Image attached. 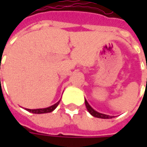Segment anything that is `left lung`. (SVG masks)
Wrapping results in <instances>:
<instances>
[{"label": "left lung", "mask_w": 147, "mask_h": 147, "mask_svg": "<svg viewBox=\"0 0 147 147\" xmlns=\"http://www.w3.org/2000/svg\"><path fill=\"white\" fill-rule=\"evenodd\" d=\"M85 105H86V107L88 109V112L94 117H96V118H100V119H112V116L107 115H104V114H101V113H99L97 111L92 109L91 107V105L88 104V102L87 101V100L85 99Z\"/></svg>", "instance_id": "left-lung-1"}]
</instances>
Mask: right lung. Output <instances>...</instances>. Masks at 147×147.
Here are the masks:
<instances>
[{"mask_svg": "<svg viewBox=\"0 0 147 147\" xmlns=\"http://www.w3.org/2000/svg\"><path fill=\"white\" fill-rule=\"evenodd\" d=\"M59 100L57 103H55L53 105L50 106V107H47V108H44V109H36V110H30V109H26L28 112H31V113H33V114H45V113H50V112H52L59 105Z\"/></svg>", "mask_w": 147, "mask_h": 147, "instance_id": "obj_1", "label": "right lung"}]
</instances>
